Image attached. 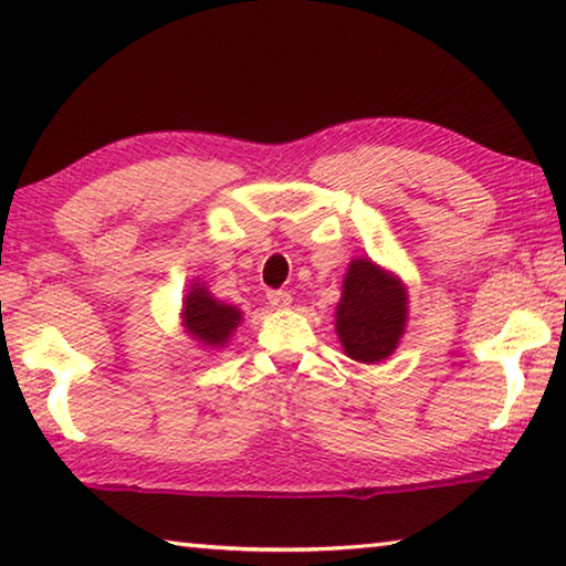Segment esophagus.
Returning a JSON list of instances; mask_svg holds the SVG:
<instances>
[{"label":"esophagus","mask_w":566,"mask_h":566,"mask_svg":"<svg viewBox=\"0 0 566 566\" xmlns=\"http://www.w3.org/2000/svg\"><path fill=\"white\" fill-rule=\"evenodd\" d=\"M266 300H270L274 310H286V306L292 304V294L290 292H270L266 294Z\"/></svg>","instance_id":"34e87169"}]
</instances>
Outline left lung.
Returning a JSON list of instances; mask_svg holds the SVG:
<instances>
[{"mask_svg":"<svg viewBox=\"0 0 566 566\" xmlns=\"http://www.w3.org/2000/svg\"><path fill=\"white\" fill-rule=\"evenodd\" d=\"M334 327L347 357L361 364L387 359L407 327V286L371 260H354L344 276Z\"/></svg>","mask_w":566,"mask_h":566,"instance_id":"obj_1","label":"left lung"}]
</instances>
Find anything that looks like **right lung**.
<instances>
[{"mask_svg": "<svg viewBox=\"0 0 566 566\" xmlns=\"http://www.w3.org/2000/svg\"><path fill=\"white\" fill-rule=\"evenodd\" d=\"M239 322H242V312L234 304L214 300L199 282L189 286V294L185 296V327L197 342L207 347H224Z\"/></svg>", "mask_w": 566, "mask_h": 566, "instance_id": "1", "label": "right lung"}]
</instances>
